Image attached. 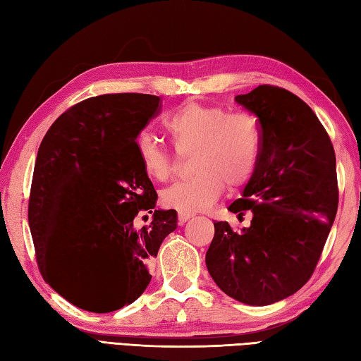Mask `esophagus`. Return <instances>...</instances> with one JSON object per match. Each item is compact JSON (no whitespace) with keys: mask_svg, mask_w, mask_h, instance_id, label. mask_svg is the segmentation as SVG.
Listing matches in <instances>:
<instances>
[{"mask_svg":"<svg viewBox=\"0 0 361 361\" xmlns=\"http://www.w3.org/2000/svg\"><path fill=\"white\" fill-rule=\"evenodd\" d=\"M190 217H192V216H190L189 212H178V224L180 225H185Z\"/></svg>","mask_w":361,"mask_h":361,"instance_id":"34e87169","label":"esophagus"}]
</instances>
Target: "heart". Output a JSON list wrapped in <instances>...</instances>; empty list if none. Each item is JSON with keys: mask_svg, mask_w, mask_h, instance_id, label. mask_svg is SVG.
Returning a JSON list of instances; mask_svg holds the SVG:
<instances>
[{"mask_svg": "<svg viewBox=\"0 0 361 361\" xmlns=\"http://www.w3.org/2000/svg\"><path fill=\"white\" fill-rule=\"evenodd\" d=\"M178 150H194L189 180L176 181L161 192L166 208L180 212L208 209L225 189L242 188L256 171L260 132L248 113H231L221 105L188 102L164 122ZM136 155L144 173L164 181L173 172L175 159L155 135L144 132L136 140Z\"/></svg>", "mask_w": 361, "mask_h": 361, "instance_id": "1", "label": "heart"}]
</instances>
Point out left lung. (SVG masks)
I'll return each mask as SVG.
<instances>
[{
    "label": "left lung",
    "instance_id": "left-lung-1",
    "mask_svg": "<svg viewBox=\"0 0 361 361\" xmlns=\"http://www.w3.org/2000/svg\"><path fill=\"white\" fill-rule=\"evenodd\" d=\"M234 101L260 128L256 171L229 211L251 225L235 233L214 221L206 267L221 291L248 305L282 301L315 270L338 209L334 145L310 106L290 91L260 85Z\"/></svg>",
    "mask_w": 361,
    "mask_h": 361
}]
</instances>
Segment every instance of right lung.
Here are the masks:
<instances>
[{
  "instance_id": "obj_1",
  "label": "right lung",
  "mask_w": 361,
  "mask_h": 361,
  "mask_svg": "<svg viewBox=\"0 0 361 361\" xmlns=\"http://www.w3.org/2000/svg\"><path fill=\"white\" fill-rule=\"evenodd\" d=\"M159 97L122 93L85 99L56 119L37 153L29 226L43 279L75 307L109 313L132 304L152 279L149 262L176 229L175 209H155L157 192L136 155ZM140 210L152 214L137 228ZM104 269L115 290L91 288Z\"/></svg>"
}]
</instances>
